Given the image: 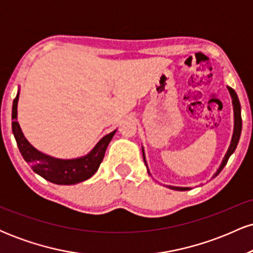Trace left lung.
<instances>
[{
  "instance_id": "1",
  "label": "left lung",
  "mask_w": 253,
  "mask_h": 253,
  "mask_svg": "<svg viewBox=\"0 0 253 253\" xmlns=\"http://www.w3.org/2000/svg\"><path fill=\"white\" fill-rule=\"evenodd\" d=\"M228 91L229 94H231L232 96V102H233V109H234V132H233V136H232V141H231V145H229V149L227 151V153H226L225 158H223L221 165H220L219 170H217V172L215 173V176L217 173L220 172L223 169V167H225L226 164H227L228 162V158L231 157L232 153L234 152V150L237 149V145H238V141H239V138H240V133H242V113H240V103H239V98H238L236 91H234L233 89L229 88L228 86ZM143 157H144V162L145 164H146V161H145V155H144V150H143ZM146 168H147V164H146ZM149 171V169H147ZM150 173V171H149ZM170 189L172 190H187L188 188H181V187H171L170 185Z\"/></svg>"
}]
</instances>
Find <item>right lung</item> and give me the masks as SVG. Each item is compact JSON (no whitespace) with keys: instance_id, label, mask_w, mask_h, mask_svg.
<instances>
[{"instance_id":"right-lung-1","label":"right lung","mask_w":253,"mask_h":253,"mask_svg":"<svg viewBox=\"0 0 253 253\" xmlns=\"http://www.w3.org/2000/svg\"><path fill=\"white\" fill-rule=\"evenodd\" d=\"M17 101H19V92L14 100L13 109H11V119H13L11 129L20 152L25 161L31 165L34 172L42 176L46 181L60 185L76 184L90 178L96 172L106 153L107 146L117 130H113L112 133L103 136L86 156L76 159L53 158L34 149L25 138L20 125L16 121Z\"/></svg>"}]
</instances>
